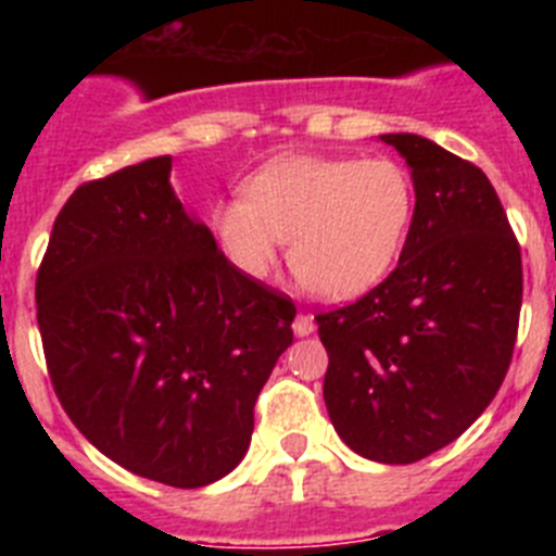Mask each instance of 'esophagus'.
<instances>
[{"label": "esophagus", "instance_id": "obj_1", "mask_svg": "<svg viewBox=\"0 0 556 556\" xmlns=\"http://www.w3.org/2000/svg\"><path fill=\"white\" fill-rule=\"evenodd\" d=\"M292 331L298 333V337H308V333L314 331V317L312 314H298V317H294V323H292Z\"/></svg>", "mask_w": 556, "mask_h": 556}]
</instances>
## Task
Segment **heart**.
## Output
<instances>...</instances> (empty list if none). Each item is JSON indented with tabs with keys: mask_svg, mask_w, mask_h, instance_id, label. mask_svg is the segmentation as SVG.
Returning a JSON list of instances; mask_svg holds the SVG:
<instances>
[{
	"mask_svg": "<svg viewBox=\"0 0 556 556\" xmlns=\"http://www.w3.org/2000/svg\"><path fill=\"white\" fill-rule=\"evenodd\" d=\"M415 180L401 161L287 155L219 200L211 230L248 278H267L289 242L294 278L326 301L370 292L395 267L415 217Z\"/></svg>",
	"mask_w": 556,
	"mask_h": 556,
	"instance_id": "b5f03b06",
	"label": "heart"
}]
</instances>
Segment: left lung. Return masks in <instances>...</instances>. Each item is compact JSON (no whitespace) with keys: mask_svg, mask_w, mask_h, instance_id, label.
Returning a JSON list of instances; mask_svg holds the SVG:
<instances>
[{"mask_svg":"<svg viewBox=\"0 0 556 556\" xmlns=\"http://www.w3.org/2000/svg\"><path fill=\"white\" fill-rule=\"evenodd\" d=\"M415 180L397 267L317 314L328 417L348 448L409 465L454 443L498 392L518 337L520 248L488 175L415 132H387Z\"/></svg>","mask_w":556,"mask_h":556,"instance_id":"1","label":"left lung"}]
</instances>
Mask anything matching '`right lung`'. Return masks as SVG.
<instances>
[{"label":"right lung","instance_id":"obj_1","mask_svg":"<svg viewBox=\"0 0 556 556\" xmlns=\"http://www.w3.org/2000/svg\"><path fill=\"white\" fill-rule=\"evenodd\" d=\"M172 155L75 189L38 267L55 395L130 473L205 488L248 454L294 303L242 275L169 184Z\"/></svg>","mask_w":556,"mask_h":556}]
</instances>
